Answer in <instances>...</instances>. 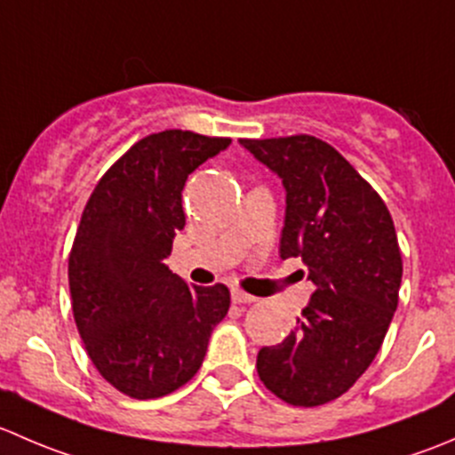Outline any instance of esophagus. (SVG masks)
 <instances>
[{
    "label": "esophagus",
    "mask_w": 455,
    "mask_h": 455,
    "mask_svg": "<svg viewBox=\"0 0 455 455\" xmlns=\"http://www.w3.org/2000/svg\"><path fill=\"white\" fill-rule=\"evenodd\" d=\"M231 297H233V301H235V304H253V301H257V297L249 295V292H244V291H240V288H233Z\"/></svg>",
    "instance_id": "obj_1"
}]
</instances>
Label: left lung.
I'll return each instance as SVG.
<instances>
[{"label":"left lung","instance_id":"8db88e82","mask_svg":"<svg viewBox=\"0 0 455 455\" xmlns=\"http://www.w3.org/2000/svg\"><path fill=\"white\" fill-rule=\"evenodd\" d=\"M240 145L286 189L279 255L301 257L315 292L257 374L282 401L316 407L356 383L380 350L398 306L403 259L380 196L328 142L299 134Z\"/></svg>","mask_w":455,"mask_h":455}]
</instances>
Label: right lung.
<instances>
[{
	"label": "right lung",
	"mask_w": 455,
	"mask_h": 455,
	"mask_svg": "<svg viewBox=\"0 0 455 455\" xmlns=\"http://www.w3.org/2000/svg\"><path fill=\"white\" fill-rule=\"evenodd\" d=\"M231 145L167 130L130 147L87 200L72 244V313L94 368L139 401L176 392L204 361L231 306L224 283L189 286L164 264L185 228L182 189Z\"/></svg>",
	"instance_id": "1"
}]
</instances>
